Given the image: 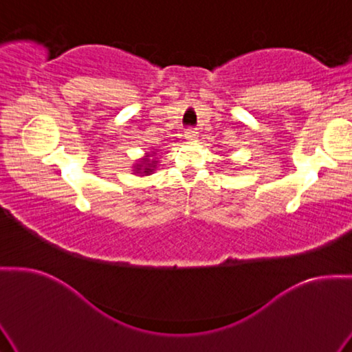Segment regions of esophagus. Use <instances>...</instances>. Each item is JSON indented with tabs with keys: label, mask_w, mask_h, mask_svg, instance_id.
<instances>
[{
	"label": "esophagus",
	"mask_w": 352,
	"mask_h": 352,
	"mask_svg": "<svg viewBox=\"0 0 352 352\" xmlns=\"http://www.w3.org/2000/svg\"><path fill=\"white\" fill-rule=\"evenodd\" d=\"M184 138L188 139V140H195V139H197V131H195V129H188V130H186Z\"/></svg>",
	"instance_id": "obj_1"
}]
</instances>
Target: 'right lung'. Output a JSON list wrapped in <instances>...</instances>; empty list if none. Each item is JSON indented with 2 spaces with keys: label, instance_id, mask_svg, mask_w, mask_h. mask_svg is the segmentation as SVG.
<instances>
[{
  "label": "right lung",
  "instance_id": "1",
  "mask_svg": "<svg viewBox=\"0 0 352 352\" xmlns=\"http://www.w3.org/2000/svg\"><path fill=\"white\" fill-rule=\"evenodd\" d=\"M148 161L150 162L149 164L147 163ZM151 168H155V160L146 159V160H144V163H142V164H136V170H142L140 174H146V175L151 174V172L154 170Z\"/></svg>",
  "mask_w": 352,
  "mask_h": 352
}]
</instances>
